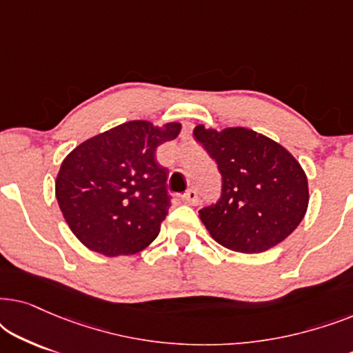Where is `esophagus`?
Segmentation results:
<instances>
[{
    "label": "esophagus",
    "instance_id": "esophagus-1",
    "mask_svg": "<svg viewBox=\"0 0 353 353\" xmlns=\"http://www.w3.org/2000/svg\"><path fill=\"white\" fill-rule=\"evenodd\" d=\"M181 197H183V201L186 202V204H190V205L197 204V191L192 190V188H191V190H188Z\"/></svg>",
    "mask_w": 353,
    "mask_h": 353
}]
</instances>
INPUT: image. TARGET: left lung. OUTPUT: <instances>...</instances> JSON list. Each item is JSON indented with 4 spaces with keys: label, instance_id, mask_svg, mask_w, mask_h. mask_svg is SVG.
Returning <instances> with one entry per match:
<instances>
[{
    "label": "left lung",
    "instance_id": "obj_1",
    "mask_svg": "<svg viewBox=\"0 0 353 353\" xmlns=\"http://www.w3.org/2000/svg\"><path fill=\"white\" fill-rule=\"evenodd\" d=\"M194 138L221 173L220 199L199 210L216 243L236 252L260 254L297 228L308 207V183L288 149L243 127L216 132L197 125Z\"/></svg>",
    "mask_w": 353,
    "mask_h": 353
}]
</instances>
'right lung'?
Returning a JSON list of instances; mask_svg holds the SVG:
<instances>
[{"label":"right lung","instance_id":"add662e5","mask_svg":"<svg viewBox=\"0 0 353 353\" xmlns=\"http://www.w3.org/2000/svg\"><path fill=\"white\" fill-rule=\"evenodd\" d=\"M181 123L154 127L132 120L77 146L61 163L56 197L79 241L105 257L148 248L170 207L167 168L156 151L178 137Z\"/></svg>","mask_w":353,"mask_h":353}]
</instances>
